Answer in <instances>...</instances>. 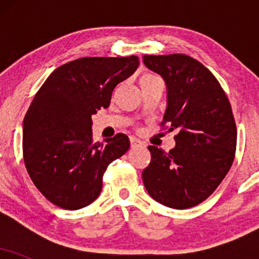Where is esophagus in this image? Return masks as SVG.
Wrapping results in <instances>:
<instances>
[{
	"label": "esophagus",
	"mask_w": 259,
	"mask_h": 259,
	"mask_svg": "<svg viewBox=\"0 0 259 259\" xmlns=\"http://www.w3.org/2000/svg\"><path fill=\"white\" fill-rule=\"evenodd\" d=\"M130 145H132V147H139V146H144V142L140 141L139 139L136 138H130Z\"/></svg>",
	"instance_id": "esophagus-1"
}]
</instances>
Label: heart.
<instances>
[{"mask_svg":"<svg viewBox=\"0 0 259 259\" xmlns=\"http://www.w3.org/2000/svg\"><path fill=\"white\" fill-rule=\"evenodd\" d=\"M156 79H158V78H157L156 75H153V74L144 73L141 76H140L139 81H140V85H141V84H145V82L152 81V80H156Z\"/></svg>","mask_w":259,"mask_h":259,"instance_id":"obj_1","label":"heart"}]
</instances>
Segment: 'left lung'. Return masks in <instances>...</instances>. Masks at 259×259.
<instances>
[{
  "mask_svg": "<svg viewBox=\"0 0 259 259\" xmlns=\"http://www.w3.org/2000/svg\"><path fill=\"white\" fill-rule=\"evenodd\" d=\"M142 59L164 79L168 106L162 125L177 130V145L169 152L148 146L151 162L142 171L144 185L167 207L197 206L214 192L234 162L237 132L230 102L215 76L190 56L145 55Z\"/></svg>",
  "mask_w": 259,
  "mask_h": 259,
  "instance_id": "8db88e82",
  "label": "left lung"
}]
</instances>
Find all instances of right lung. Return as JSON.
Returning <instances> with one entry per match:
<instances>
[{
    "mask_svg": "<svg viewBox=\"0 0 259 259\" xmlns=\"http://www.w3.org/2000/svg\"><path fill=\"white\" fill-rule=\"evenodd\" d=\"M139 67V57H84L53 70L23 123V157L32 183L50 202L75 210L102 190L107 167L129 150L125 134L92 140L91 115Z\"/></svg>",
    "mask_w": 259,
    "mask_h": 259,
    "instance_id": "obj_1",
    "label": "right lung"
}]
</instances>
